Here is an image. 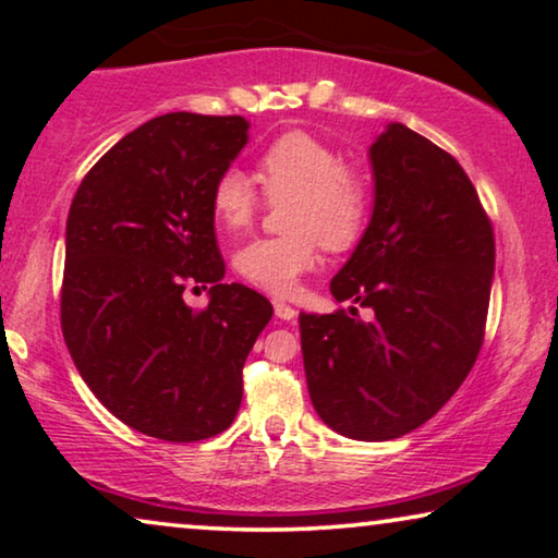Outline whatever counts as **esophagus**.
Masks as SVG:
<instances>
[{
  "label": "esophagus",
  "mask_w": 558,
  "mask_h": 558,
  "mask_svg": "<svg viewBox=\"0 0 558 558\" xmlns=\"http://www.w3.org/2000/svg\"><path fill=\"white\" fill-rule=\"evenodd\" d=\"M274 312H277L279 319H294L296 317V310L292 307V304H287L284 300H274Z\"/></svg>",
  "instance_id": "esophagus-1"
}]
</instances>
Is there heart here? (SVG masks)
Listing matches in <instances>:
<instances>
[{"label":"heart","instance_id":"1","mask_svg":"<svg viewBox=\"0 0 558 558\" xmlns=\"http://www.w3.org/2000/svg\"><path fill=\"white\" fill-rule=\"evenodd\" d=\"M256 180L271 203L284 205L287 235L256 239L239 248L235 271L264 292L287 296L317 264L323 243L345 251L363 235L371 185L363 170L340 162L338 149L310 132H284L256 157ZM262 197L239 170L220 172L210 190L213 218L228 231L254 220Z\"/></svg>","mask_w":558,"mask_h":558}]
</instances>
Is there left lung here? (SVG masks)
<instances>
[{
  "label": "left lung",
  "instance_id": "1",
  "mask_svg": "<svg viewBox=\"0 0 558 558\" xmlns=\"http://www.w3.org/2000/svg\"><path fill=\"white\" fill-rule=\"evenodd\" d=\"M373 216L330 292L373 310L300 315L304 376L319 418L342 437L414 432L452 399L485 338L495 235L460 162L388 124L371 144Z\"/></svg>",
  "mask_w": 558,
  "mask_h": 558
}]
</instances>
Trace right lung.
Returning a JSON list of instances; mask_svg holds the SVG:
<instances>
[{"mask_svg":"<svg viewBox=\"0 0 558 558\" xmlns=\"http://www.w3.org/2000/svg\"><path fill=\"white\" fill-rule=\"evenodd\" d=\"M246 142L243 117L165 113L113 144L71 203L65 345L96 399L147 437L228 429L243 363L274 315L254 289L220 281L210 190ZM190 283L211 287L203 311L181 300Z\"/></svg>","mask_w":558,"mask_h":558,"instance_id":"1","label":"right lung"}]
</instances>
